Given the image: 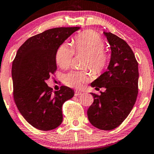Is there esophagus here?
Wrapping results in <instances>:
<instances>
[{
  "label": "esophagus",
  "instance_id": "1",
  "mask_svg": "<svg viewBox=\"0 0 154 154\" xmlns=\"http://www.w3.org/2000/svg\"><path fill=\"white\" fill-rule=\"evenodd\" d=\"M81 94H82L81 91H79L78 90H76L75 91V96H79V95H80Z\"/></svg>",
  "mask_w": 154,
  "mask_h": 154
}]
</instances>
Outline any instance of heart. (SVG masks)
I'll return each instance as SVG.
<instances>
[{"instance_id":"b5f03b06","label":"heart","mask_w":154,"mask_h":154,"mask_svg":"<svg viewBox=\"0 0 154 154\" xmlns=\"http://www.w3.org/2000/svg\"><path fill=\"white\" fill-rule=\"evenodd\" d=\"M72 47L67 43L60 45L56 52V62L63 69L69 67L75 52L87 54L85 65L89 67L94 73H100L106 67L108 54L104 51V42L94 31L86 30L75 37ZM91 74L87 70H72L65 76L64 83L69 87L81 89L90 80Z\"/></svg>"}]
</instances>
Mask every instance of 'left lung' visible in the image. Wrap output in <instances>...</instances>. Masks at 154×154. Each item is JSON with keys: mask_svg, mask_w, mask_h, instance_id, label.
Returning <instances> with one entry per match:
<instances>
[{"mask_svg": "<svg viewBox=\"0 0 154 154\" xmlns=\"http://www.w3.org/2000/svg\"><path fill=\"white\" fill-rule=\"evenodd\" d=\"M110 45L107 70L91 84L105 87L100 95L91 93L94 102L87 110L89 121L102 130H112L120 125L133 108L138 94L139 67L129 45L109 32H103Z\"/></svg>", "mask_w": 154, "mask_h": 154, "instance_id": "left-lung-1", "label": "left lung"}]
</instances>
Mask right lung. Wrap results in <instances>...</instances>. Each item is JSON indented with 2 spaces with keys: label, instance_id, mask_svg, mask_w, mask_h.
<instances>
[{
  "label": "right lung",
  "instance_id": "right-lung-1",
  "mask_svg": "<svg viewBox=\"0 0 154 154\" xmlns=\"http://www.w3.org/2000/svg\"><path fill=\"white\" fill-rule=\"evenodd\" d=\"M79 29H50L28 39L17 51L12 65L14 100L25 119L39 130L59 126L63 119V104L75 94L66 86L53 91L46 81L57 69L58 48Z\"/></svg>",
  "mask_w": 154,
  "mask_h": 154
}]
</instances>
